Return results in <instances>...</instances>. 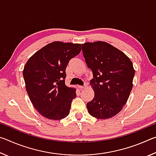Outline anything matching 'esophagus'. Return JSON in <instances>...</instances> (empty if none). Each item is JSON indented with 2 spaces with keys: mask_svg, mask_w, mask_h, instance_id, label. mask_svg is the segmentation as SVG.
I'll return each instance as SVG.
<instances>
[{
  "mask_svg": "<svg viewBox=\"0 0 156 156\" xmlns=\"http://www.w3.org/2000/svg\"><path fill=\"white\" fill-rule=\"evenodd\" d=\"M87 87V84H84V86H82V85H78V87L80 89H84V88H85Z\"/></svg>",
  "mask_w": 156,
  "mask_h": 156,
  "instance_id": "1",
  "label": "esophagus"
}]
</instances>
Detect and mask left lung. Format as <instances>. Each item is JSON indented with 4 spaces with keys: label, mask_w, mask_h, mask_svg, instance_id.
<instances>
[{
    "label": "left lung",
    "mask_w": 156,
    "mask_h": 156,
    "mask_svg": "<svg viewBox=\"0 0 156 156\" xmlns=\"http://www.w3.org/2000/svg\"><path fill=\"white\" fill-rule=\"evenodd\" d=\"M83 56L94 78V98L87 102L89 114L108 119L122 109L133 87L135 75L131 60L120 50L103 41L82 44Z\"/></svg>",
    "instance_id": "left-lung-1"
}]
</instances>
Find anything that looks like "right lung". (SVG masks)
Returning <instances> with one entry per match:
<instances>
[{
    "instance_id": "add662e5",
    "label": "right lung",
    "mask_w": 156,
    "mask_h": 156,
    "mask_svg": "<svg viewBox=\"0 0 156 156\" xmlns=\"http://www.w3.org/2000/svg\"><path fill=\"white\" fill-rule=\"evenodd\" d=\"M81 44L55 41L36 52L23 69L26 90L35 109L50 120L69 115L76 89L65 85L66 68L79 54Z\"/></svg>"
}]
</instances>
